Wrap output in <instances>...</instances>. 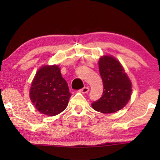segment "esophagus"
Returning <instances> with one entry per match:
<instances>
[{"label":"esophagus","instance_id":"obj_1","mask_svg":"<svg viewBox=\"0 0 160 160\" xmlns=\"http://www.w3.org/2000/svg\"><path fill=\"white\" fill-rule=\"evenodd\" d=\"M89 90V89L88 88V87H84V88L80 89V92L82 93H88Z\"/></svg>","mask_w":160,"mask_h":160}]
</instances>
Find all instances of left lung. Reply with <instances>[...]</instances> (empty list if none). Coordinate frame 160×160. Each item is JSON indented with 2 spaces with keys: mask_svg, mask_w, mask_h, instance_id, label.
<instances>
[{
  "mask_svg": "<svg viewBox=\"0 0 160 160\" xmlns=\"http://www.w3.org/2000/svg\"><path fill=\"white\" fill-rule=\"evenodd\" d=\"M98 62L104 90L102 97L94 101L92 106L101 113H114L128 104L132 93V83L122 65L113 57H101Z\"/></svg>",
  "mask_w": 160,
  "mask_h": 160,
  "instance_id": "1",
  "label": "left lung"
}]
</instances>
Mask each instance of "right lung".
Here are the masks:
<instances>
[{"instance_id":"add662e5","label":"right lung","mask_w":160,"mask_h":160,"mask_svg":"<svg viewBox=\"0 0 160 160\" xmlns=\"http://www.w3.org/2000/svg\"><path fill=\"white\" fill-rule=\"evenodd\" d=\"M71 94L58 65H44L37 71L30 89V100L38 111L58 115L66 108Z\"/></svg>"}]
</instances>
